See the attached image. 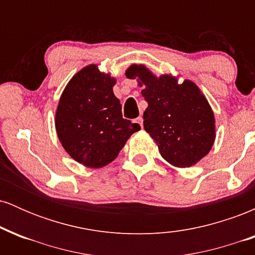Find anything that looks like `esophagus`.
<instances>
[{"label":"esophagus","mask_w":255,"mask_h":255,"mask_svg":"<svg viewBox=\"0 0 255 255\" xmlns=\"http://www.w3.org/2000/svg\"><path fill=\"white\" fill-rule=\"evenodd\" d=\"M134 124H137L140 126V127L142 128V118H137V119L134 120Z\"/></svg>","instance_id":"obj_1"}]
</instances>
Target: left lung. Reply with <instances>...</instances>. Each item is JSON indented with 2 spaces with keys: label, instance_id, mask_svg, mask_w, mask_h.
<instances>
[{
  "label": "left lung",
  "instance_id": "left-lung-1",
  "mask_svg": "<svg viewBox=\"0 0 255 255\" xmlns=\"http://www.w3.org/2000/svg\"><path fill=\"white\" fill-rule=\"evenodd\" d=\"M126 77L144 86L141 95L148 104L144 128L165 160L188 168L209 153L216 137L215 116L197 85L189 80L178 85L169 75L157 78L142 64L130 66Z\"/></svg>",
  "mask_w": 255,
  "mask_h": 255
}]
</instances>
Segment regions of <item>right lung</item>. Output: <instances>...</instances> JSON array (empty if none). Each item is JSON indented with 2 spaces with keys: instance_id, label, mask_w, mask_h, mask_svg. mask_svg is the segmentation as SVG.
Returning <instances> with one entry per match:
<instances>
[{
  "instance_id": "add662e5",
  "label": "right lung",
  "mask_w": 255,
  "mask_h": 255,
  "mask_svg": "<svg viewBox=\"0 0 255 255\" xmlns=\"http://www.w3.org/2000/svg\"><path fill=\"white\" fill-rule=\"evenodd\" d=\"M115 79L96 64L77 73L64 89L56 111V131L64 150L90 168H102L118 157L140 126L122 118L113 92Z\"/></svg>"
}]
</instances>
